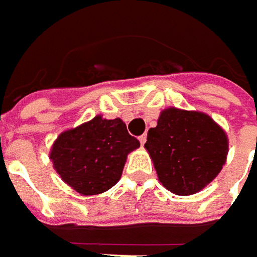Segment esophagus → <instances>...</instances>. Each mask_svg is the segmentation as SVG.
I'll return each mask as SVG.
<instances>
[{"label": "esophagus", "mask_w": 257, "mask_h": 257, "mask_svg": "<svg viewBox=\"0 0 257 257\" xmlns=\"http://www.w3.org/2000/svg\"><path fill=\"white\" fill-rule=\"evenodd\" d=\"M139 140H140V144H142V146H144V143H146V140H147V136H146V134H143V136H140V137H139Z\"/></svg>", "instance_id": "obj_1"}]
</instances>
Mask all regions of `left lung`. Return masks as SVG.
I'll return each mask as SVG.
<instances>
[{"label":"left lung","mask_w":257,"mask_h":257,"mask_svg":"<svg viewBox=\"0 0 257 257\" xmlns=\"http://www.w3.org/2000/svg\"><path fill=\"white\" fill-rule=\"evenodd\" d=\"M144 147L164 187L189 196L200 192L220 173L229 142L210 115L170 107L149 130Z\"/></svg>","instance_id":"8db88e82"}]
</instances>
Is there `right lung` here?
<instances>
[{"label": "right lung", "mask_w": 257, "mask_h": 257, "mask_svg": "<svg viewBox=\"0 0 257 257\" xmlns=\"http://www.w3.org/2000/svg\"><path fill=\"white\" fill-rule=\"evenodd\" d=\"M140 147L120 118L95 115L75 128L65 130L51 147L55 172L83 196L107 192L120 180L127 154Z\"/></svg>", "instance_id": "right-lung-1"}]
</instances>
